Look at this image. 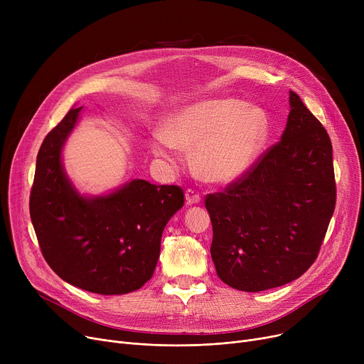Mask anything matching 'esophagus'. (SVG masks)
<instances>
[{"instance_id": "esophagus-1", "label": "esophagus", "mask_w": 364, "mask_h": 364, "mask_svg": "<svg viewBox=\"0 0 364 364\" xmlns=\"http://www.w3.org/2000/svg\"><path fill=\"white\" fill-rule=\"evenodd\" d=\"M200 202V195L193 188H187L186 190V203L187 205H195Z\"/></svg>"}]
</instances>
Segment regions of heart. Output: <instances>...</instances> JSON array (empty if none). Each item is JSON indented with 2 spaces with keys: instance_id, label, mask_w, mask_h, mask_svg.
Returning a JSON list of instances; mask_svg holds the SVG:
<instances>
[{
  "instance_id": "1",
  "label": "heart",
  "mask_w": 364,
  "mask_h": 364,
  "mask_svg": "<svg viewBox=\"0 0 364 364\" xmlns=\"http://www.w3.org/2000/svg\"><path fill=\"white\" fill-rule=\"evenodd\" d=\"M269 132L264 110L236 99H213L174 113L166 128L153 132L151 150L168 165L193 149L199 174L217 183L240 177L255 162Z\"/></svg>"
}]
</instances>
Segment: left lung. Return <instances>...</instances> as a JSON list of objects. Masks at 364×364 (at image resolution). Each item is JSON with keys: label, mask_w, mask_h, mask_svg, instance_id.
<instances>
[{"label": "left lung", "mask_w": 364, "mask_h": 364, "mask_svg": "<svg viewBox=\"0 0 364 364\" xmlns=\"http://www.w3.org/2000/svg\"><path fill=\"white\" fill-rule=\"evenodd\" d=\"M289 105L280 141L224 192L205 196L217 274L237 291L261 292L302 276L335 211L329 134L294 91Z\"/></svg>", "instance_id": "obj_1"}]
</instances>
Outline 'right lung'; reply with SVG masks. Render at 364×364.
<instances>
[{"instance_id":"1","label":"right lung","mask_w":364,"mask_h":364,"mask_svg":"<svg viewBox=\"0 0 364 364\" xmlns=\"http://www.w3.org/2000/svg\"><path fill=\"white\" fill-rule=\"evenodd\" d=\"M82 107L70 109L36 156L29 213L51 270L76 288L122 295L151 279L162 232L184 205L178 186L132 180L103 196H81L62 165V147Z\"/></svg>"}]
</instances>
